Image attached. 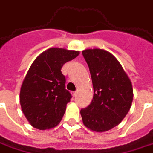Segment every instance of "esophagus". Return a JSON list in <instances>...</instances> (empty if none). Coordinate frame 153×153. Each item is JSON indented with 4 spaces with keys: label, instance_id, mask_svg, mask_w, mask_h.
Wrapping results in <instances>:
<instances>
[{
    "label": "esophagus",
    "instance_id": "esophagus-1",
    "mask_svg": "<svg viewBox=\"0 0 153 153\" xmlns=\"http://www.w3.org/2000/svg\"><path fill=\"white\" fill-rule=\"evenodd\" d=\"M71 94H72V96H73V97H75L77 94V91H72V92H71Z\"/></svg>",
    "mask_w": 153,
    "mask_h": 153
}]
</instances>
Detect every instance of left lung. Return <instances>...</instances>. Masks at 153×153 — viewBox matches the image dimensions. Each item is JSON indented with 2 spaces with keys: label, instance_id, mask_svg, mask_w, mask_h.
<instances>
[{
  "label": "left lung",
  "instance_id": "left-lung-1",
  "mask_svg": "<svg viewBox=\"0 0 153 153\" xmlns=\"http://www.w3.org/2000/svg\"><path fill=\"white\" fill-rule=\"evenodd\" d=\"M88 63L93 85V99L80 114L87 128L95 132L109 131L128 114L133 100L130 78L120 62L102 48H87L82 52Z\"/></svg>",
  "mask_w": 153,
  "mask_h": 153
}]
</instances>
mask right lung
Here are the masks:
<instances>
[{
    "label": "right lung",
    "mask_w": 153,
    "mask_h": 153,
    "mask_svg": "<svg viewBox=\"0 0 153 153\" xmlns=\"http://www.w3.org/2000/svg\"><path fill=\"white\" fill-rule=\"evenodd\" d=\"M79 55V51L55 47L44 51L32 62L21 86L19 100L33 127L49 130L62 121L71 94L65 89L61 70Z\"/></svg>",
    "instance_id": "add662e5"
}]
</instances>
